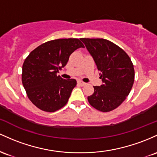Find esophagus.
Here are the masks:
<instances>
[{"mask_svg": "<svg viewBox=\"0 0 157 157\" xmlns=\"http://www.w3.org/2000/svg\"><path fill=\"white\" fill-rule=\"evenodd\" d=\"M78 84H80L81 86H84L86 84V83H84V82H82V81H78Z\"/></svg>", "mask_w": 157, "mask_h": 157, "instance_id": "esophagus-1", "label": "esophagus"}]
</instances>
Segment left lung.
<instances>
[{
	"instance_id": "left-lung-1",
	"label": "left lung",
	"mask_w": 157,
	"mask_h": 157,
	"mask_svg": "<svg viewBox=\"0 0 157 157\" xmlns=\"http://www.w3.org/2000/svg\"><path fill=\"white\" fill-rule=\"evenodd\" d=\"M99 70L103 84L93 86L90 105L101 112L114 110L129 95L134 82V68L122 49L104 38H81Z\"/></svg>"
}]
</instances>
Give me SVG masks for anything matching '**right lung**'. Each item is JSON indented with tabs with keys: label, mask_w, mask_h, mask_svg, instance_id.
<instances>
[{
	"label": "right lung",
	"mask_w": 157,
	"mask_h": 157,
	"mask_svg": "<svg viewBox=\"0 0 157 157\" xmlns=\"http://www.w3.org/2000/svg\"><path fill=\"white\" fill-rule=\"evenodd\" d=\"M84 47L78 38H61L45 42L29 53L22 67V83L34 105L46 112H55L67 103L75 79L57 75L70 56Z\"/></svg>",
	"instance_id": "obj_1"
}]
</instances>
